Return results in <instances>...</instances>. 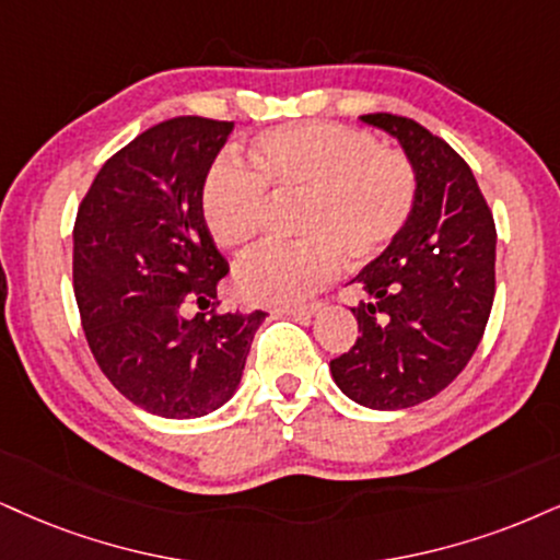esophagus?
I'll return each instance as SVG.
<instances>
[{"label": "esophagus", "instance_id": "esophagus-1", "mask_svg": "<svg viewBox=\"0 0 560 560\" xmlns=\"http://www.w3.org/2000/svg\"><path fill=\"white\" fill-rule=\"evenodd\" d=\"M319 312V303H312V306H288V308H275V314L280 316H293V319H312V316Z\"/></svg>", "mask_w": 560, "mask_h": 560}]
</instances>
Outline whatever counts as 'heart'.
Instances as JSON below:
<instances>
[{"label":"heart","instance_id":"b5f03b06","mask_svg":"<svg viewBox=\"0 0 560 560\" xmlns=\"http://www.w3.org/2000/svg\"><path fill=\"white\" fill-rule=\"evenodd\" d=\"M248 165L252 171L223 158L205 178L202 218L220 248L248 246L259 236L269 197L301 199V244L252 252L233 275L238 299L257 306H295L332 282L342 259L363 267L384 257L418 205L410 158L342 124H299L259 135L248 148Z\"/></svg>","mask_w":560,"mask_h":560}]
</instances>
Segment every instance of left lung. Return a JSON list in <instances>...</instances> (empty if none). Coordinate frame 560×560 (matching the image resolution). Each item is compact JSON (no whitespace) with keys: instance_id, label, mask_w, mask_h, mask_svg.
Masks as SVG:
<instances>
[{"instance_id":"left-lung-1","label":"left lung","mask_w":560,"mask_h":560,"mask_svg":"<svg viewBox=\"0 0 560 560\" xmlns=\"http://www.w3.org/2000/svg\"><path fill=\"white\" fill-rule=\"evenodd\" d=\"M361 119L402 142L418 171V205L402 236L353 280L358 340L329 371L358 405L402 410L452 384L482 340L495 293V223L452 144L407 116Z\"/></svg>"}]
</instances>
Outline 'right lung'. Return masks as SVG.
I'll return each mask as SVG.
<instances>
[{
    "mask_svg": "<svg viewBox=\"0 0 560 560\" xmlns=\"http://www.w3.org/2000/svg\"><path fill=\"white\" fill-rule=\"evenodd\" d=\"M231 129L205 116L155 124L103 163L74 218L90 353L129 402L161 418H199L231 399L267 316L218 312L228 261L205 225L202 189Z\"/></svg>",
    "mask_w": 560,
    "mask_h": 560,
    "instance_id": "obj_1",
    "label": "right lung"
}]
</instances>
